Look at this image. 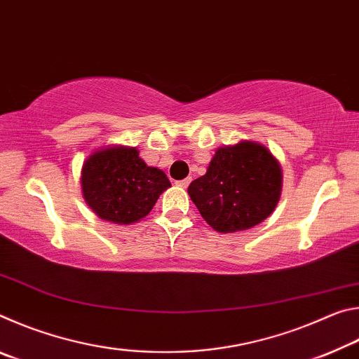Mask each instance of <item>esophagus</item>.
<instances>
[{
    "label": "esophagus",
    "mask_w": 359,
    "mask_h": 359,
    "mask_svg": "<svg viewBox=\"0 0 359 359\" xmlns=\"http://www.w3.org/2000/svg\"><path fill=\"white\" fill-rule=\"evenodd\" d=\"M190 182H191V179H184V180H177V182H175V185H177V187H182V188H187L188 187V184H190Z\"/></svg>",
    "instance_id": "obj_1"
}]
</instances>
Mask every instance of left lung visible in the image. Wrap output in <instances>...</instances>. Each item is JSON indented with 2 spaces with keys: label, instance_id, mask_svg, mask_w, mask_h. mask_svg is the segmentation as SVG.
I'll return each mask as SVG.
<instances>
[{
  "label": "left lung",
  "instance_id": "1",
  "mask_svg": "<svg viewBox=\"0 0 359 359\" xmlns=\"http://www.w3.org/2000/svg\"><path fill=\"white\" fill-rule=\"evenodd\" d=\"M280 193V165L252 141L218 149L208 172L188 187L199 214L218 233L257 226L274 212Z\"/></svg>",
  "mask_w": 359,
  "mask_h": 359
}]
</instances>
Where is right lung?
<instances>
[{
	"label": "right lung",
	"instance_id": "1",
	"mask_svg": "<svg viewBox=\"0 0 359 359\" xmlns=\"http://www.w3.org/2000/svg\"><path fill=\"white\" fill-rule=\"evenodd\" d=\"M81 184L90 209L102 220L118 224L141 220L171 187L166 174L145 165L135 147L95 151L83 163Z\"/></svg>",
	"mask_w": 359,
	"mask_h": 359
}]
</instances>
